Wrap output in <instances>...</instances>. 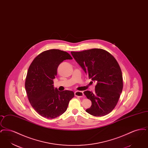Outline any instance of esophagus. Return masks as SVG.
<instances>
[{
  "label": "esophagus",
  "instance_id": "obj_1",
  "mask_svg": "<svg viewBox=\"0 0 148 148\" xmlns=\"http://www.w3.org/2000/svg\"><path fill=\"white\" fill-rule=\"evenodd\" d=\"M74 94H75V95L76 97H77L81 98V97H84V93H83V92L76 91V92H74Z\"/></svg>",
  "mask_w": 148,
  "mask_h": 148
}]
</instances>
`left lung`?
Here are the masks:
<instances>
[{"mask_svg":"<svg viewBox=\"0 0 148 148\" xmlns=\"http://www.w3.org/2000/svg\"><path fill=\"white\" fill-rule=\"evenodd\" d=\"M71 54L89 79L95 82V92H84L92 101L86 112L95 116L110 113L116 105L122 92L123 77L119 65L106 50L92 49Z\"/></svg>","mask_w":148,"mask_h":148,"instance_id":"1","label":"left lung"}]
</instances>
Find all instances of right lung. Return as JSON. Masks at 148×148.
Segmentation results:
<instances>
[{"label":"right lung","mask_w":148,"mask_h":148,"mask_svg":"<svg viewBox=\"0 0 148 148\" xmlns=\"http://www.w3.org/2000/svg\"><path fill=\"white\" fill-rule=\"evenodd\" d=\"M67 59H73L67 52L48 50L36 56L29 68L25 83L29 101L45 118L54 119L63 114L74 96L73 91L59 92L53 85L59 65Z\"/></svg>","instance_id":"add662e5"}]
</instances>
